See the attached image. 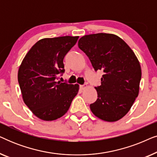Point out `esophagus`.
Instances as JSON below:
<instances>
[{"instance_id":"1","label":"esophagus","mask_w":157,"mask_h":157,"mask_svg":"<svg viewBox=\"0 0 157 157\" xmlns=\"http://www.w3.org/2000/svg\"><path fill=\"white\" fill-rule=\"evenodd\" d=\"M87 87H88L87 84H84V85H81V86H80V89H81V90H84V89H86Z\"/></svg>"}]
</instances>
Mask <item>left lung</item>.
<instances>
[{
  "label": "left lung",
  "mask_w": 157,
  "mask_h": 157,
  "mask_svg": "<svg viewBox=\"0 0 157 157\" xmlns=\"http://www.w3.org/2000/svg\"><path fill=\"white\" fill-rule=\"evenodd\" d=\"M78 48L96 71H104L92 113L105 121H119L128 112L139 93L141 69L136 56L123 39L111 33L85 35Z\"/></svg>",
  "instance_id": "obj_1"
}]
</instances>
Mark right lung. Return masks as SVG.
I'll return each mask as SVG.
<instances>
[{
	"label": "right lung",
	"mask_w": 157,
	"mask_h": 157,
	"mask_svg": "<svg viewBox=\"0 0 157 157\" xmlns=\"http://www.w3.org/2000/svg\"><path fill=\"white\" fill-rule=\"evenodd\" d=\"M78 36L46 38L32 46L23 59L18 81L23 100L43 121H54L65 114L79 90L78 84L56 81L64 72L63 58Z\"/></svg>",
	"instance_id": "right-lung-1"
}]
</instances>
